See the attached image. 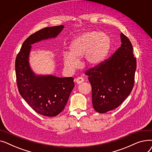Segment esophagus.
I'll use <instances>...</instances> for the list:
<instances>
[{"label":"esophagus","mask_w":152,"mask_h":152,"mask_svg":"<svg viewBox=\"0 0 152 152\" xmlns=\"http://www.w3.org/2000/svg\"><path fill=\"white\" fill-rule=\"evenodd\" d=\"M84 79L82 77H78L75 79L76 83L77 84H81L83 82H84Z\"/></svg>","instance_id":"obj_1"}]
</instances>
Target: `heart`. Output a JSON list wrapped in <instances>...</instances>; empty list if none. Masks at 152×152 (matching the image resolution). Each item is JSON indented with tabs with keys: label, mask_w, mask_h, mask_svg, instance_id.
<instances>
[{
	"label": "heart",
	"mask_w": 152,
	"mask_h": 152,
	"mask_svg": "<svg viewBox=\"0 0 152 152\" xmlns=\"http://www.w3.org/2000/svg\"><path fill=\"white\" fill-rule=\"evenodd\" d=\"M110 46V38L106 34L96 31L86 32L70 44L69 53L63 55L64 65L67 69L73 71L78 65L77 58L83 56L87 65H97L105 58Z\"/></svg>",
	"instance_id": "heart-1"
}]
</instances>
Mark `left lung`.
Returning a JSON list of instances; mask_svg holds the SVG:
<instances>
[{"label": "left lung", "instance_id": "left-lung-1", "mask_svg": "<svg viewBox=\"0 0 152 152\" xmlns=\"http://www.w3.org/2000/svg\"><path fill=\"white\" fill-rule=\"evenodd\" d=\"M121 47L97 65L85 71L92 86L94 109L105 113L120 105L134 85L136 58L129 39L121 33Z\"/></svg>", "mask_w": 152, "mask_h": 152}]
</instances>
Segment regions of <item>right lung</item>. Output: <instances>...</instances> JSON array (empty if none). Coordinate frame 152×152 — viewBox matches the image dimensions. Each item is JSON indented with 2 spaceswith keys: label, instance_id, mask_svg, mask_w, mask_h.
<instances>
[{
  "label": "right lung",
  "instance_id": "1",
  "mask_svg": "<svg viewBox=\"0 0 152 152\" xmlns=\"http://www.w3.org/2000/svg\"><path fill=\"white\" fill-rule=\"evenodd\" d=\"M63 25L47 27L30 35L23 42L15 60L17 84L20 94L36 113L55 116L65 108L75 87L72 77L35 76L29 68L28 57L31 44L57 36Z\"/></svg>",
  "mask_w": 152,
  "mask_h": 152
}]
</instances>
